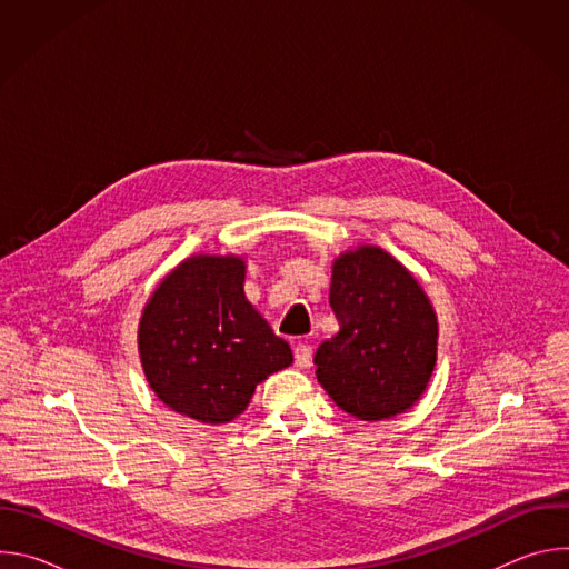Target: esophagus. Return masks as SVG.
<instances>
[{
  "label": "esophagus",
  "mask_w": 569,
  "mask_h": 569,
  "mask_svg": "<svg viewBox=\"0 0 569 569\" xmlns=\"http://www.w3.org/2000/svg\"><path fill=\"white\" fill-rule=\"evenodd\" d=\"M310 360H312V347L299 342V345L295 347V365H297L299 369H306V367H310Z\"/></svg>",
  "instance_id": "1"
}]
</instances>
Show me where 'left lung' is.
<instances>
[{
    "mask_svg": "<svg viewBox=\"0 0 569 569\" xmlns=\"http://www.w3.org/2000/svg\"><path fill=\"white\" fill-rule=\"evenodd\" d=\"M331 308L340 331L315 353L319 385L360 419L382 421L410 410L437 365V312L391 254L360 246L333 261Z\"/></svg>",
    "mask_w": 569,
    "mask_h": 569,
    "instance_id": "8db88e82",
    "label": "left lung"
}]
</instances>
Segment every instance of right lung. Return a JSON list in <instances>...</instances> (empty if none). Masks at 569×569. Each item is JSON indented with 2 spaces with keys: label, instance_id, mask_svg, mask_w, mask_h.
I'll return each instance as SVG.
<instances>
[{
  "label": "right lung",
  "instance_id": "obj_1",
  "mask_svg": "<svg viewBox=\"0 0 569 569\" xmlns=\"http://www.w3.org/2000/svg\"><path fill=\"white\" fill-rule=\"evenodd\" d=\"M246 261L198 254L164 277L139 319L150 389L178 415L229 423L259 382L292 365V351L248 301Z\"/></svg>",
  "mask_w": 569,
  "mask_h": 569
}]
</instances>
